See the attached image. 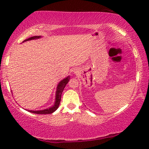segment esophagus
I'll return each mask as SVG.
<instances>
[{"label": "esophagus", "instance_id": "obj_1", "mask_svg": "<svg viewBox=\"0 0 149 149\" xmlns=\"http://www.w3.org/2000/svg\"><path fill=\"white\" fill-rule=\"evenodd\" d=\"M73 72H74V74H77V73H78V70H77V69H74V70H73Z\"/></svg>", "mask_w": 149, "mask_h": 149}]
</instances>
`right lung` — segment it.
I'll use <instances>...</instances> for the list:
<instances>
[{"label": "right lung", "mask_w": 149, "mask_h": 149, "mask_svg": "<svg viewBox=\"0 0 149 149\" xmlns=\"http://www.w3.org/2000/svg\"><path fill=\"white\" fill-rule=\"evenodd\" d=\"M42 36H34L32 37H30L28 39L24 40V42L28 41V40H34V39H38V38H41ZM70 81V76L66 77V78L62 79L60 83H58V86L56 88V99H55V102L54 104L48 109H45L44 110H40V111H28L30 113H36V114H40V115H46V114H51L53 113L54 112L56 111L58 109L59 105H60V101H61V96H62V91L64 90V89L66 87L67 83H68V81Z\"/></svg>", "instance_id": "1"}]
</instances>
